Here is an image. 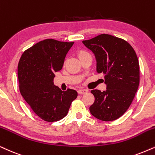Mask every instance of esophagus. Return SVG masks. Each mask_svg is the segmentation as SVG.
<instances>
[{"label": "esophagus", "mask_w": 155, "mask_h": 155, "mask_svg": "<svg viewBox=\"0 0 155 155\" xmlns=\"http://www.w3.org/2000/svg\"><path fill=\"white\" fill-rule=\"evenodd\" d=\"M88 92V91L87 89H79L78 90V93L79 94H86V93H87Z\"/></svg>", "instance_id": "1"}]
</instances>
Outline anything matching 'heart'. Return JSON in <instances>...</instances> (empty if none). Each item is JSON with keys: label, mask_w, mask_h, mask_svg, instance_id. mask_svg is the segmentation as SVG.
<instances>
[{"label": "heart", "mask_w": 155, "mask_h": 155, "mask_svg": "<svg viewBox=\"0 0 155 155\" xmlns=\"http://www.w3.org/2000/svg\"><path fill=\"white\" fill-rule=\"evenodd\" d=\"M77 54H78V56H79V58H81L82 57H84V56L89 55V53L84 50H79V51H78Z\"/></svg>", "instance_id": "1"}]
</instances>
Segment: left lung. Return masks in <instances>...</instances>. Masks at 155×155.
<instances>
[{
	"label": "left lung",
	"instance_id": "obj_1",
	"mask_svg": "<svg viewBox=\"0 0 155 155\" xmlns=\"http://www.w3.org/2000/svg\"><path fill=\"white\" fill-rule=\"evenodd\" d=\"M95 55L97 71L104 74L107 90H91L95 100L90 112L101 121L116 120L132 104L140 84V64L128 42L109 34L83 41Z\"/></svg>",
	"mask_w": 155,
	"mask_h": 155
}]
</instances>
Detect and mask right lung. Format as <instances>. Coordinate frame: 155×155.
Here are the masks:
<instances>
[{
	"mask_svg": "<svg viewBox=\"0 0 155 155\" xmlns=\"http://www.w3.org/2000/svg\"><path fill=\"white\" fill-rule=\"evenodd\" d=\"M74 42L45 39L21 56L18 65L20 92L37 116L54 122L68 114L78 94L74 89L61 91L54 84V73L61 70Z\"/></svg>",
	"mask_w": 155,
	"mask_h": 155,
	"instance_id": "obj_1",
	"label": "right lung"
}]
</instances>
